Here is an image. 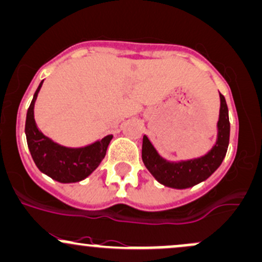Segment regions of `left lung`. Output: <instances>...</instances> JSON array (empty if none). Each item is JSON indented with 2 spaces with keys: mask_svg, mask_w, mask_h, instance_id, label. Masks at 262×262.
Masks as SVG:
<instances>
[{
  "mask_svg": "<svg viewBox=\"0 0 262 262\" xmlns=\"http://www.w3.org/2000/svg\"><path fill=\"white\" fill-rule=\"evenodd\" d=\"M217 140L214 148L204 157L186 162L173 163L163 159L148 137L143 138L142 158L148 170L163 185L185 189L208 179L223 163L228 151L230 139L229 109L225 97L220 94V116L217 122Z\"/></svg>",
  "mask_w": 262,
  "mask_h": 262,
  "instance_id": "1",
  "label": "left lung"
}]
</instances>
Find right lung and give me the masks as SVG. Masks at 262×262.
<instances>
[{
    "instance_id": "obj_1",
    "label": "right lung",
    "mask_w": 262,
    "mask_h": 262,
    "mask_svg": "<svg viewBox=\"0 0 262 262\" xmlns=\"http://www.w3.org/2000/svg\"><path fill=\"white\" fill-rule=\"evenodd\" d=\"M37 88L26 118V138L28 149L37 168L59 183H76L87 178L96 170L107 153V148L113 136H107L85 148H66L52 142L34 122L33 108L37 94L42 87Z\"/></svg>"
}]
</instances>
